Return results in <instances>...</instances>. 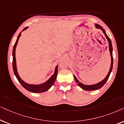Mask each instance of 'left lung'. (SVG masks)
Here are the masks:
<instances>
[{
	"instance_id": "8db88e82",
	"label": "left lung",
	"mask_w": 124,
	"mask_h": 124,
	"mask_svg": "<svg viewBox=\"0 0 124 124\" xmlns=\"http://www.w3.org/2000/svg\"><path fill=\"white\" fill-rule=\"evenodd\" d=\"M95 26L96 28L98 29H100L101 30L103 31V32L104 34V35L106 37L107 40L108 41L109 43V50L110 52V57H111V64H110V69L109 71L108 74H107V75L106 76V77L104 79H103V80H101V82H99V83L95 84V85H84V84L80 83V82L78 80V79L76 78L75 75H74V79H75L76 82L78 84V85H79L80 88H82L83 90H85V91H93V90H98L100 88H101L104 85H105V83H106L107 80H108L109 77V75L110 74V72H111L112 70V68H113V54H112V52H113V48H112V42H111V40L109 38V37L107 36V34L105 32V31L104 29L103 28V27L99 25V24H95Z\"/></svg>"
}]
</instances>
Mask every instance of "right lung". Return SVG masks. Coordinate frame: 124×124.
<instances>
[{
    "mask_svg": "<svg viewBox=\"0 0 124 124\" xmlns=\"http://www.w3.org/2000/svg\"><path fill=\"white\" fill-rule=\"evenodd\" d=\"M28 28V26L25 27V28L22 31H24L26 30V29ZM21 33L20 32L18 36L16 39V41L14 46V49H13V52H12V56H13V62H12V66H13V70H14V72L16 78L17 79L18 81L20 82V83L22 85V86L24 87V88H25L26 90H28V91H30L31 92H34V93H41V92H44L50 89L51 87L53 85L54 83V82L55 81V79L57 78V72H58V66H57L55 69V71H54V73L46 82H45V83L40 84V85H30V84L26 83V82H25L24 80H23L22 79L20 78V76L17 72V67H16V57H15V51H16V47L17 46L18 41L20 37L21 36Z\"/></svg>",
    "mask_w": 124,
    "mask_h": 124,
    "instance_id": "add662e5",
    "label": "right lung"
}]
</instances>
